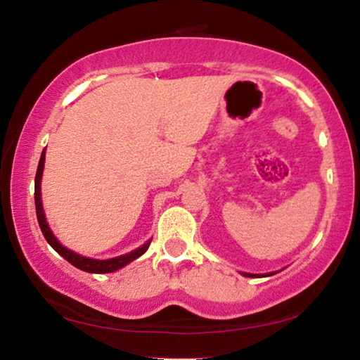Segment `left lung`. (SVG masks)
Returning a JSON list of instances; mask_svg holds the SVG:
<instances>
[{
    "instance_id": "left-lung-1",
    "label": "left lung",
    "mask_w": 360,
    "mask_h": 360,
    "mask_svg": "<svg viewBox=\"0 0 360 360\" xmlns=\"http://www.w3.org/2000/svg\"><path fill=\"white\" fill-rule=\"evenodd\" d=\"M243 275H245V276H258V275H252V273H243ZM270 275H273V273H268V275H260V276H270Z\"/></svg>"
}]
</instances>
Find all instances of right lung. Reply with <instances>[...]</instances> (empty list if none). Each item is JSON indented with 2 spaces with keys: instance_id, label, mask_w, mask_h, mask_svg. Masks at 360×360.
Instances as JSON below:
<instances>
[{
  "instance_id": "add662e5",
  "label": "right lung",
  "mask_w": 360,
  "mask_h": 360,
  "mask_svg": "<svg viewBox=\"0 0 360 360\" xmlns=\"http://www.w3.org/2000/svg\"><path fill=\"white\" fill-rule=\"evenodd\" d=\"M44 161H46V150L42 151L39 165H37V172H36V179H34V202H36V215H37V222H39V227L42 230V236L46 237V240L49 245L54 248V250L65 258L67 262L72 263V265L79 268V270L89 271V273H112L117 271L120 268H123L128 263L136 260L138 257H141L143 253L148 250L151 240H148L145 245L138 247L136 250H133L127 255H120L115 258H108V260H94V258L89 257H82L79 253L69 250L65 248L62 243L57 240L52 230L49 229V224H47L46 215H44V209H42V200H41V179H42V171H44Z\"/></svg>"
}]
</instances>
